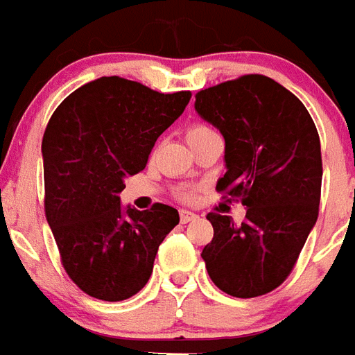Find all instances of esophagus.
Masks as SVG:
<instances>
[{
	"label": "esophagus",
	"instance_id": "esophagus-1",
	"mask_svg": "<svg viewBox=\"0 0 355 355\" xmlns=\"http://www.w3.org/2000/svg\"><path fill=\"white\" fill-rule=\"evenodd\" d=\"M180 218L181 223H190V221H196V219H198V214L190 212V210H181Z\"/></svg>",
	"mask_w": 355,
	"mask_h": 355
}]
</instances>
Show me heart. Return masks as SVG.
<instances>
[{
    "instance_id": "1",
    "label": "heart",
    "mask_w": 355,
    "mask_h": 355,
    "mask_svg": "<svg viewBox=\"0 0 355 355\" xmlns=\"http://www.w3.org/2000/svg\"><path fill=\"white\" fill-rule=\"evenodd\" d=\"M210 132L214 130L207 127V125H194V127H190L189 130H187V141H192L196 137H201L205 136V134H210ZM183 198H189V194H183Z\"/></svg>"
}]
</instances>
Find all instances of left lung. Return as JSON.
I'll list each match as a JSON object with an SVG mask.
<instances>
[{
	"label": "left lung",
	"instance_id": "8db88e82",
	"mask_svg": "<svg viewBox=\"0 0 355 355\" xmlns=\"http://www.w3.org/2000/svg\"><path fill=\"white\" fill-rule=\"evenodd\" d=\"M196 112L225 139V172L216 190L247 209L241 225L209 214L212 241L203 248L210 279L234 297H257L286 279L321 198V143L294 94L250 74L196 94Z\"/></svg>",
	"mask_w": 355,
	"mask_h": 355
}]
</instances>
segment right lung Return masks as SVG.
<instances>
[{
  "instance_id": "1",
  "label": "right lung",
  "mask_w": 355,
  "mask_h": 355,
  "mask_svg": "<svg viewBox=\"0 0 355 355\" xmlns=\"http://www.w3.org/2000/svg\"><path fill=\"white\" fill-rule=\"evenodd\" d=\"M190 92L161 94L110 76L70 94L46 125L41 154L46 221L67 274L85 294L123 301L150 277L157 248L180 214L168 205L123 207L128 175L143 171L157 137Z\"/></svg>"
}]
</instances>
